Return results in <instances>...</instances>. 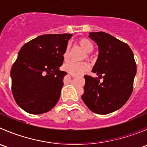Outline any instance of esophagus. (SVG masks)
<instances>
[{
    "instance_id": "34e87169",
    "label": "esophagus",
    "mask_w": 147,
    "mask_h": 147,
    "mask_svg": "<svg viewBox=\"0 0 147 147\" xmlns=\"http://www.w3.org/2000/svg\"><path fill=\"white\" fill-rule=\"evenodd\" d=\"M69 75H71V76H72V78H75V77H76L77 76V75H74V74H71V73H69Z\"/></svg>"
}]
</instances>
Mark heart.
I'll return each mask as SVG.
<instances>
[{"label": "heart", "instance_id": "heart-1", "mask_svg": "<svg viewBox=\"0 0 147 147\" xmlns=\"http://www.w3.org/2000/svg\"><path fill=\"white\" fill-rule=\"evenodd\" d=\"M78 45H80V47L84 50L85 53H91L93 50L94 48V46H93L92 42L88 40L87 38H81L78 40ZM69 50H70V47L69 45H67L65 47L64 53H63V59H64V61H67V60L69 59ZM86 57H88L89 55L86 54ZM90 68V66L85 62H83V63H74V62H69V63H67L63 65V69L65 71L68 72L69 73L74 74V75H81L83 74L84 72H87V70Z\"/></svg>", "mask_w": 147, "mask_h": 147}]
</instances>
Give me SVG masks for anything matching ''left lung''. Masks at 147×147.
Instances as JSON below:
<instances>
[{"label": "left lung", "instance_id": "left-lung-1", "mask_svg": "<svg viewBox=\"0 0 147 147\" xmlns=\"http://www.w3.org/2000/svg\"><path fill=\"white\" fill-rule=\"evenodd\" d=\"M97 43L99 55L92 69L98 79L84 75L85 84L82 99L96 114L107 115L120 109L133 90L137 65L134 54L127 44L104 32H90Z\"/></svg>", "mask_w": 147, "mask_h": 147}]
</instances>
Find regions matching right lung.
I'll return each mask as SVG.
<instances>
[{
	"instance_id": "add662e5",
	"label": "right lung",
	"mask_w": 147,
	"mask_h": 147,
	"mask_svg": "<svg viewBox=\"0 0 147 147\" xmlns=\"http://www.w3.org/2000/svg\"><path fill=\"white\" fill-rule=\"evenodd\" d=\"M72 36L67 33L42 35L19 51L10 71L12 92L16 103L28 113H45L58 102L67 75L59 68Z\"/></svg>"
}]
</instances>
